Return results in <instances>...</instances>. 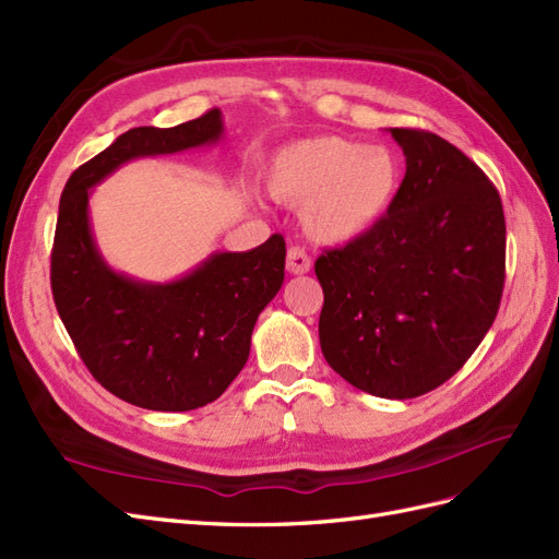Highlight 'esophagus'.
<instances>
[{"mask_svg": "<svg viewBox=\"0 0 559 559\" xmlns=\"http://www.w3.org/2000/svg\"><path fill=\"white\" fill-rule=\"evenodd\" d=\"M286 270H289L292 275H306L310 270V255L306 253V249L300 247H292L286 251Z\"/></svg>", "mask_w": 559, "mask_h": 559, "instance_id": "34e87169", "label": "esophagus"}]
</instances>
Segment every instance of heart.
<instances>
[{
    "mask_svg": "<svg viewBox=\"0 0 559 559\" xmlns=\"http://www.w3.org/2000/svg\"><path fill=\"white\" fill-rule=\"evenodd\" d=\"M402 167L385 145L341 135H312L284 145L267 171V190L300 206L306 233L322 245H345L379 225L397 200Z\"/></svg>",
    "mask_w": 559,
    "mask_h": 559,
    "instance_id": "b5f03b06",
    "label": "heart"
}]
</instances>
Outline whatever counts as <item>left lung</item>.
I'll return each mask as SVG.
<instances>
[{
	"instance_id": "obj_1",
	"label": "left lung",
	"mask_w": 559,
	"mask_h": 559,
	"mask_svg": "<svg viewBox=\"0 0 559 559\" xmlns=\"http://www.w3.org/2000/svg\"><path fill=\"white\" fill-rule=\"evenodd\" d=\"M406 174L388 216L314 261L329 367L376 397L409 400L449 381L496 320L506 282L499 190L456 145L390 129Z\"/></svg>"
}]
</instances>
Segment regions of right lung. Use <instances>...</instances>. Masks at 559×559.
<instances>
[{
  "instance_id": "1",
  "label": "right lung",
  "mask_w": 559,
  "mask_h": 559,
  "mask_svg": "<svg viewBox=\"0 0 559 559\" xmlns=\"http://www.w3.org/2000/svg\"><path fill=\"white\" fill-rule=\"evenodd\" d=\"M221 110L171 129L139 127L74 171L60 194L51 251L56 310L94 379L141 409L190 412L218 400L242 371L251 331L284 282L286 245L214 253L169 284L115 273L88 225V188L135 157L216 143Z\"/></svg>"
}]
</instances>
